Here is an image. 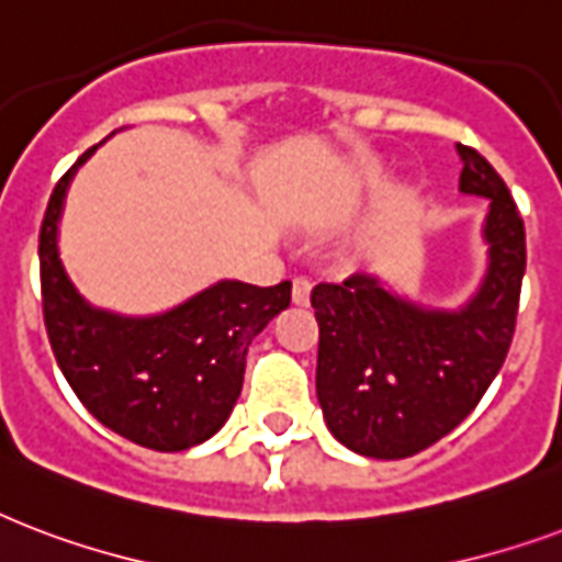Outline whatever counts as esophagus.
Returning <instances> with one entry per match:
<instances>
[{
    "label": "esophagus",
    "mask_w": 562,
    "mask_h": 562,
    "mask_svg": "<svg viewBox=\"0 0 562 562\" xmlns=\"http://www.w3.org/2000/svg\"><path fill=\"white\" fill-rule=\"evenodd\" d=\"M311 290H313V284L311 281H307V278H295L293 281V304H307L311 302Z\"/></svg>",
    "instance_id": "1"
}]
</instances>
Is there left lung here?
Wrapping results in <instances>:
<instances>
[{"label":"left lung","instance_id":"1","mask_svg":"<svg viewBox=\"0 0 562 562\" xmlns=\"http://www.w3.org/2000/svg\"><path fill=\"white\" fill-rule=\"evenodd\" d=\"M460 193L490 199L486 272L458 311L393 293L378 276L316 284V398L328 430L363 458L402 460L458 428L510 349L525 276V225L484 155L460 146Z\"/></svg>","mask_w":562,"mask_h":562}]
</instances>
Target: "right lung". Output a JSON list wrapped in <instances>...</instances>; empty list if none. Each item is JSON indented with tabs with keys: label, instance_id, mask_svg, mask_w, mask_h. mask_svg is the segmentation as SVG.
I'll return each instance as SVG.
<instances>
[{
	"label": "right lung",
	"instance_id": "1",
	"mask_svg": "<svg viewBox=\"0 0 562 562\" xmlns=\"http://www.w3.org/2000/svg\"><path fill=\"white\" fill-rule=\"evenodd\" d=\"M99 146L55 184L43 216L41 290L52 351L104 428L151 451H184L211 439L232 416L246 351L290 307L293 284L255 286L225 278L151 316L93 307L64 269L58 222L69 181Z\"/></svg>",
	"mask_w": 562,
	"mask_h": 562
}]
</instances>
